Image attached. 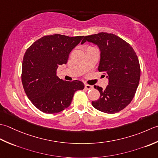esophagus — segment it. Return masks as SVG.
Instances as JSON below:
<instances>
[{"label":"esophagus","instance_id":"1","mask_svg":"<svg viewBox=\"0 0 158 158\" xmlns=\"http://www.w3.org/2000/svg\"><path fill=\"white\" fill-rule=\"evenodd\" d=\"M85 89H93V86H91V85H87V84H86L85 85Z\"/></svg>","mask_w":158,"mask_h":158}]
</instances>
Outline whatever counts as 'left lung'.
<instances>
[{
  "label": "left lung",
  "instance_id": "left-lung-1",
  "mask_svg": "<svg viewBox=\"0 0 158 158\" xmlns=\"http://www.w3.org/2000/svg\"><path fill=\"white\" fill-rule=\"evenodd\" d=\"M89 41L100 50L99 72L107 75L105 89L94 86L100 97L92 102L93 107L108 114L124 109L134 97L139 84L140 68L136 52L130 44L114 34L99 33L84 37L81 44Z\"/></svg>",
  "mask_w": 158,
  "mask_h": 158
}]
</instances>
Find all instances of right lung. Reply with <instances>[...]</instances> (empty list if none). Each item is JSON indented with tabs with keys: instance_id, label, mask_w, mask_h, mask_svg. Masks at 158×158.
Returning a JSON list of instances; mask_svg holds the SVG:
<instances>
[{
	"instance_id": "obj_1",
	"label": "right lung",
	"mask_w": 158,
	"mask_h": 158,
	"mask_svg": "<svg viewBox=\"0 0 158 158\" xmlns=\"http://www.w3.org/2000/svg\"><path fill=\"white\" fill-rule=\"evenodd\" d=\"M84 36L47 35L31 45L22 61V82L28 98L47 114L69 107L74 93L85 87L79 80L64 81L56 76L58 67L66 64L69 53Z\"/></svg>"
}]
</instances>
